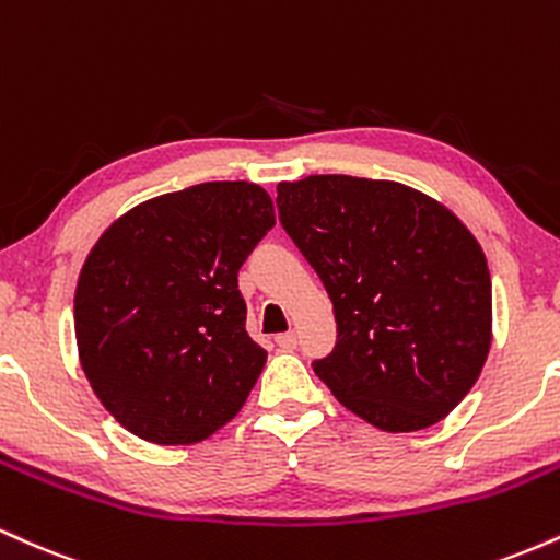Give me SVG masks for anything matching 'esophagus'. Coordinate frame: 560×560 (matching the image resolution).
Returning <instances> with one entry per match:
<instances>
[{
    "label": "esophagus",
    "mask_w": 560,
    "mask_h": 560,
    "mask_svg": "<svg viewBox=\"0 0 560 560\" xmlns=\"http://www.w3.org/2000/svg\"><path fill=\"white\" fill-rule=\"evenodd\" d=\"M276 345H279L281 350H294V347H298V334L294 331L279 334V337H276Z\"/></svg>",
    "instance_id": "obj_1"
}]
</instances>
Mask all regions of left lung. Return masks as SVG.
Masks as SVG:
<instances>
[{
    "label": "left lung",
    "mask_w": 560,
    "mask_h": 560,
    "mask_svg": "<svg viewBox=\"0 0 560 560\" xmlns=\"http://www.w3.org/2000/svg\"><path fill=\"white\" fill-rule=\"evenodd\" d=\"M279 221L334 302L337 345L313 361L345 408L384 432L445 419L492 339V281L471 231L397 182L279 184Z\"/></svg>",
    "instance_id": "left-lung-1"
}]
</instances>
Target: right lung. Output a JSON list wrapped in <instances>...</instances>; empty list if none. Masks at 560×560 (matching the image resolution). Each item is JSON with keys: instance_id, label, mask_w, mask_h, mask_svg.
<instances>
[{"instance_id": "1", "label": "right lung", "mask_w": 560, "mask_h": 560, "mask_svg": "<svg viewBox=\"0 0 560 560\" xmlns=\"http://www.w3.org/2000/svg\"><path fill=\"white\" fill-rule=\"evenodd\" d=\"M276 226L258 184L205 182L115 221L81 268L75 342L131 434L189 445L234 419L268 352L247 334L240 268Z\"/></svg>"}]
</instances>
